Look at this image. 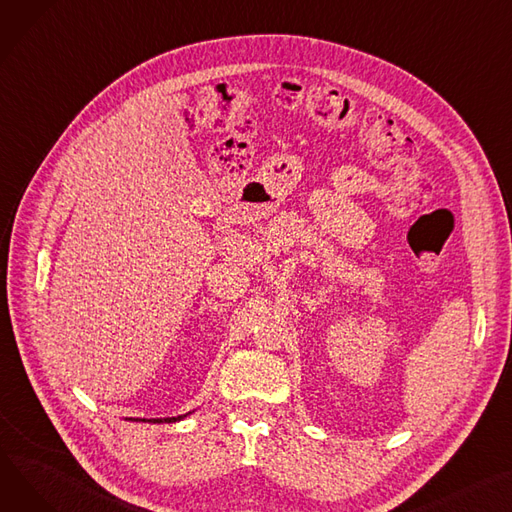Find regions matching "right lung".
<instances>
[{
  "label": "right lung",
  "mask_w": 512,
  "mask_h": 512,
  "mask_svg": "<svg viewBox=\"0 0 512 512\" xmlns=\"http://www.w3.org/2000/svg\"><path fill=\"white\" fill-rule=\"evenodd\" d=\"M187 416V414H185ZM185 416H177V418H152V420H146V418H142V422H152V424H162V422H166V424H170V422H179V420H183ZM135 420V418H133Z\"/></svg>",
  "instance_id": "right-lung-1"
}]
</instances>
